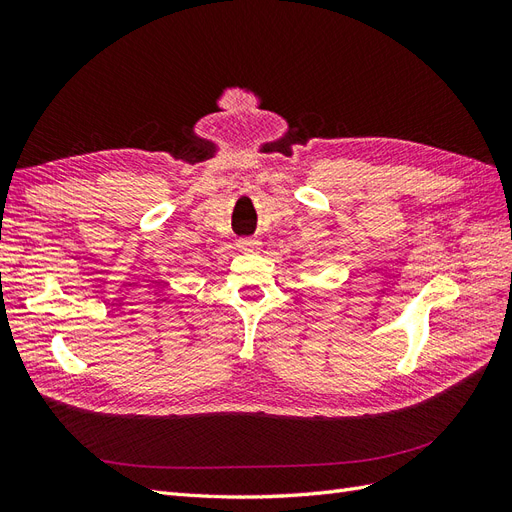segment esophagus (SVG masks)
<instances>
[{
    "instance_id": "34e87169",
    "label": "esophagus",
    "mask_w": 512,
    "mask_h": 512,
    "mask_svg": "<svg viewBox=\"0 0 512 512\" xmlns=\"http://www.w3.org/2000/svg\"><path fill=\"white\" fill-rule=\"evenodd\" d=\"M237 247L243 254H256V252H260V241L258 239H241L237 243Z\"/></svg>"
}]
</instances>
